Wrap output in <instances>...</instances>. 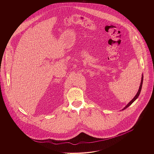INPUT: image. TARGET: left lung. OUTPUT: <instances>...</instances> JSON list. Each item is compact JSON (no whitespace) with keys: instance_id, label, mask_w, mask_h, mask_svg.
<instances>
[{"instance_id":"8db88e82","label":"left lung","mask_w":154,"mask_h":154,"mask_svg":"<svg viewBox=\"0 0 154 154\" xmlns=\"http://www.w3.org/2000/svg\"><path fill=\"white\" fill-rule=\"evenodd\" d=\"M143 74H142V77H141V82H140V85L139 89V91H138V92H137V93L136 94V95H135V96L133 97V99H132V100L125 107L124 109H122V110H124L125 109H126V108H128L129 106H130L131 104H132L134 102L137 98H138V97H139V96L140 94V92H141V88H142V85H143Z\"/></svg>"}]
</instances>
